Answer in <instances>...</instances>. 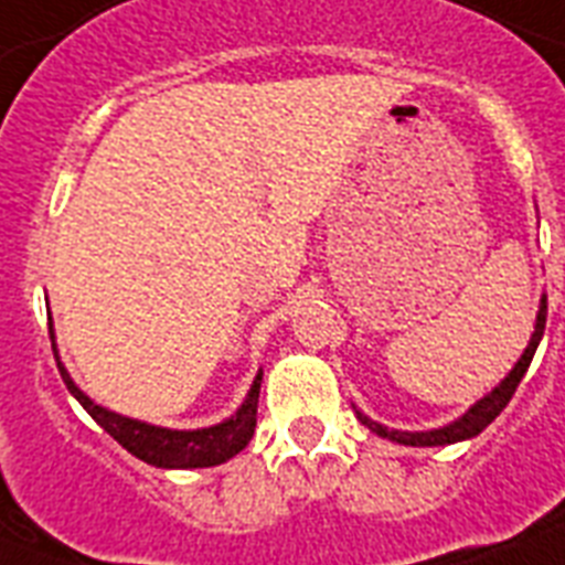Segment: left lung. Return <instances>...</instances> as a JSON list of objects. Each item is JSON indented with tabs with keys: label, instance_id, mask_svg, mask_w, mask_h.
<instances>
[{
	"label": "left lung",
	"instance_id": "8db88e82",
	"mask_svg": "<svg viewBox=\"0 0 565 565\" xmlns=\"http://www.w3.org/2000/svg\"><path fill=\"white\" fill-rule=\"evenodd\" d=\"M545 313H548V301L543 299V305H540V313H536V328H534V337H531V343H527L525 354L519 358V363L513 366V372H510L504 381H501L495 390H492L490 395H483L481 402L475 404L472 411L466 413V416H460L457 422H451V425H446V428H437V430H390L384 428V425H377V422H372L370 416H363L361 411H358V419L366 425V428L372 430V434H377V437L384 439H393V443H402V446H448V443H460V439H469V437H478L487 425H490L495 416H499L504 407H508V402L513 398V393H516L519 381L525 377L527 366H531V361H534V352L536 345H540V340H543V331H545Z\"/></svg>",
	"mask_w": 565,
	"mask_h": 565
}]
</instances>
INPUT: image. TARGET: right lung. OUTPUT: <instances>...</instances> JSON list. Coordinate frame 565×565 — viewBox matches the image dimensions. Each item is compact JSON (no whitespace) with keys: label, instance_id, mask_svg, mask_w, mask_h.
<instances>
[{"label":"right lung","instance_id":"add662e5","mask_svg":"<svg viewBox=\"0 0 565 565\" xmlns=\"http://www.w3.org/2000/svg\"><path fill=\"white\" fill-rule=\"evenodd\" d=\"M49 337H55L52 328H49ZM52 352H55V345H52ZM57 370H61L66 390L78 398L84 411L90 413L93 419L99 422L102 428L108 430L119 446L131 451L135 457H140L149 466H161V469H204V466H220L228 457L237 455V451H243L248 446L252 434H255L257 395H260V377H264V372H257L255 384L248 390V398L231 419L202 430H170L154 428V425H146V422L128 419V416L105 411L99 404H93L73 384V377L66 375L61 361H57Z\"/></svg>","mask_w":565,"mask_h":565}]
</instances>
